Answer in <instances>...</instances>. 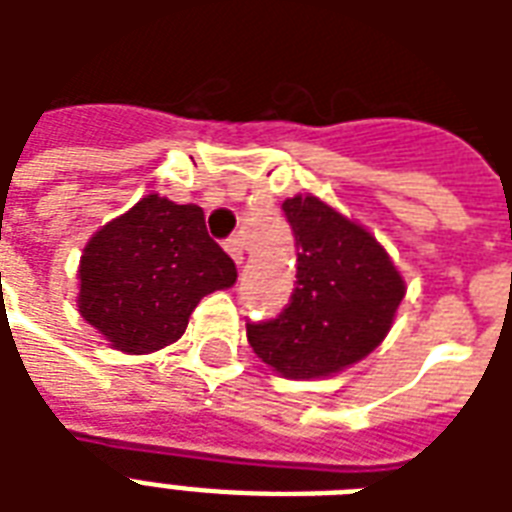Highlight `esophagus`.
<instances>
[{"label": "esophagus", "mask_w": 512, "mask_h": 512, "mask_svg": "<svg viewBox=\"0 0 512 512\" xmlns=\"http://www.w3.org/2000/svg\"><path fill=\"white\" fill-rule=\"evenodd\" d=\"M224 249L230 252V257L235 260V266H241V263H244V238H238V235H235V238H230V241L224 244Z\"/></svg>", "instance_id": "34e87169"}]
</instances>
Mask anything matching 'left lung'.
I'll return each instance as SVG.
<instances>
[{
  "label": "left lung",
  "mask_w": 512,
  "mask_h": 512,
  "mask_svg": "<svg viewBox=\"0 0 512 512\" xmlns=\"http://www.w3.org/2000/svg\"><path fill=\"white\" fill-rule=\"evenodd\" d=\"M282 211L299 249L296 288L274 321L246 323V337L279 376H334L384 343L406 279L376 235L321 197L296 194Z\"/></svg>",
  "instance_id": "1"
}]
</instances>
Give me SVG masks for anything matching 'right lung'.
<instances>
[{
  "instance_id": "1",
  "label": "right lung",
  "mask_w": 512,
  "mask_h": 512,
  "mask_svg": "<svg viewBox=\"0 0 512 512\" xmlns=\"http://www.w3.org/2000/svg\"><path fill=\"white\" fill-rule=\"evenodd\" d=\"M76 307L123 354L183 337L202 296L235 285V263L205 230L200 205L147 194L106 222L79 260Z\"/></svg>"
}]
</instances>
